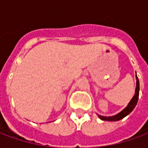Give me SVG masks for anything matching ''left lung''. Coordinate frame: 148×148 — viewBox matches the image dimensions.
Returning <instances> with one entry per match:
<instances>
[{
	"instance_id": "left-lung-1",
	"label": "left lung",
	"mask_w": 148,
	"mask_h": 148,
	"mask_svg": "<svg viewBox=\"0 0 148 148\" xmlns=\"http://www.w3.org/2000/svg\"><path fill=\"white\" fill-rule=\"evenodd\" d=\"M136 91H135V95L132 98L130 102L128 103L127 106L121 112H119L118 114L115 115V116H101L98 115V116L101 120L102 121H120L121 119L125 117L126 116L130 113L132 111L135 107L136 106L137 101L139 99V93H140V82L137 77V75H136Z\"/></svg>"
}]
</instances>
